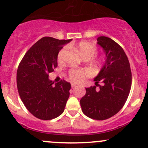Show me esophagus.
Wrapping results in <instances>:
<instances>
[{"mask_svg":"<svg viewBox=\"0 0 148 148\" xmlns=\"http://www.w3.org/2000/svg\"><path fill=\"white\" fill-rule=\"evenodd\" d=\"M75 86H76V84H74V83H71V87H75Z\"/></svg>","mask_w":148,"mask_h":148,"instance_id":"esophagus-1","label":"esophagus"}]
</instances>
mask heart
<instances>
[{
    "mask_svg": "<svg viewBox=\"0 0 148 148\" xmlns=\"http://www.w3.org/2000/svg\"><path fill=\"white\" fill-rule=\"evenodd\" d=\"M75 49L77 50L78 53L81 55V56L84 59L89 60L97 51V48L93 43L88 41H81L77 43L75 46ZM66 52V48H64L59 52L57 55V61L61 62L63 59L64 55ZM93 62L95 64H99L100 62V57H95L93 59ZM88 75V71L84 69H71L69 71V77L74 82H79L84 79V77Z\"/></svg>",
    "mask_w": 148,
    "mask_h": 148,
    "instance_id": "obj_1",
    "label": "heart"
}]
</instances>
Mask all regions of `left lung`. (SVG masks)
<instances>
[{
  "instance_id": "8db88e82",
  "label": "left lung",
  "mask_w": 148,
  "mask_h": 148,
  "mask_svg": "<svg viewBox=\"0 0 148 148\" xmlns=\"http://www.w3.org/2000/svg\"><path fill=\"white\" fill-rule=\"evenodd\" d=\"M97 41L105 51L106 60L94 79L96 86L86 88L80 105L88 118L102 121L112 117L124 106L131 89L132 72L122 47L107 36H99Z\"/></svg>"
}]
</instances>
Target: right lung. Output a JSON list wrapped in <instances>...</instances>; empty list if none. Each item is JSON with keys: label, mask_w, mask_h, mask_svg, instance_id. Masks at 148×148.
Listing matches in <instances>:
<instances>
[{"label": "right lung", "mask_w": 148, "mask_h": 148, "mask_svg": "<svg viewBox=\"0 0 148 148\" xmlns=\"http://www.w3.org/2000/svg\"><path fill=\"white\" fill-rule=\"evenodd\" d=\"M71 40L41 38L19 64L16 74L19 95L26 109L37 119L52 120L64 112L71 84L63 79L54 85L48 76L57 67L60 50Z\"/></svg>", "instance_id": "1"}]
</instances>
